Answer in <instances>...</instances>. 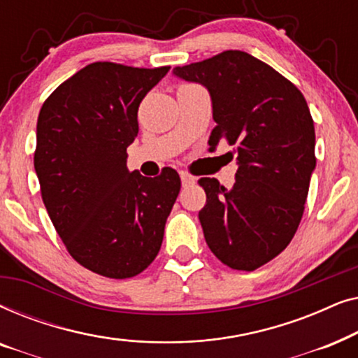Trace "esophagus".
<instances>
[{
	"mask_svg": "<svg viewBox=\"0 0 358 358\" xmlns=\"http://www.w3.org/2000/svg\"><path fill=\"white\" fill-rule=\"evenodd\" d=\"M180 182H182V185L184 187H189V185H192V184H195V178L194 176H190V174H187V173H180Z\"/></svg>",
	"mask_w": 358,
	"mask_h": 358,
	"instance_id": "esophagus-1",
	"label": "esophagus"
}]
</instances>
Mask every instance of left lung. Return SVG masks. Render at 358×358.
<instances>
[{"label":"left lung","instance_id":"obj_1","mask_svg":"<svg viewBox=\"0 0 358 358\" xmlns=\"http://www.w3.org/2000/svg\"><path fill=\"white\" fill-rule=\"evenodd\" d=\"M173 73L210 92L217 122L210 148L224 140L236 153L231 189L215 178L199 180L207 194L199 212L205 241L224 266L256 271L290 244L305 210L316 168L315 124L305 97L272 66L241 50Z\"/></svg>","mask_w":358,"mask_h":358}]
</instances>
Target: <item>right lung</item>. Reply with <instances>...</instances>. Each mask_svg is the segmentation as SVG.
<instances>
[{
    "instance_id": "add662e5",
    "label": "right lung",
    "mask_w": 358,
    "mask_h": 358,
    "mask_svg": "<svg viewBox=\"0 0 358 358\" xmlns=\"http://www.w3.org/2000/svg\"><path fill=\"white\" fill-rule=\"evenodd\" d=\"M169 66L91 63L43 102L34 153L42 200L70 256L91 272L130 278L158 256L179 174L127 169L138 106Z\"/></svg>"
}]
</instances>
